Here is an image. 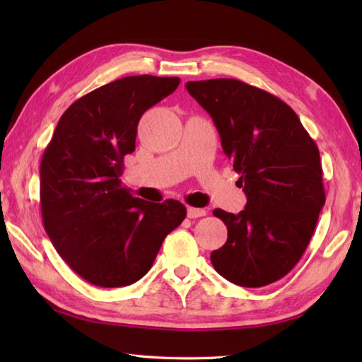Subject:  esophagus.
<instances>
[{
    "label": "esophagus",
    "instance_id": "1",
    "mask_svg": "<svg viewBox=\"0 0 362 362\" xmlns=\"http://www.w3.org/2000/svg\"><path fill=\"white\" fill-rule=\"evenodd\" d=\"M187 214H188V218L194 219V218H202V216H205L206 211H205L204 209H194V206H188Z\"/></svg>",
    "mask_w": 362,
    "mask_h": 362
}]
</instances>
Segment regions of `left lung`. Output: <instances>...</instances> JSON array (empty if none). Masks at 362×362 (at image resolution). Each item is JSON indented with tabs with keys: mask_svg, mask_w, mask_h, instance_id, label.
Wrapping results in <instances>:
<instances>
[{
	"mask_svg": "<svg viewBox=\"0 0 362 362\" xmlns=\"http://www.w3.org/2000/svg\"><path fill=\"white\" fill-rule=\"evenodd\" d=\"M209 112L247 197L238 214L216 209L227 241L211 252L219 275L244 288L283 279L308 247L325 204L316 143L281 99L236 79L187 82Z\"/></svg>",
	"mask_w": 362,
	"mask_h": 362,
	"instance_id": "obj_1",
	"label": "left lung"
}]
</instances>
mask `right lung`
Returning a JSON list of instances; mask_svg holds the SVG:
<instances>
[{
	"instance_id": "add662e5",
	"label": "right lung",
	"mask_w": 362,
	"mask_h": 362,
	"mask_svg": "<svg viewBox=\"0 0 362 362\" xmlns=\"http://www.w3.org/2000/svg\"><path fill=\"white\" fill-rule=\"evenodd\" d=\"M179 83L141 74L90 91L60 117L43 152V227L65 263L95 286L140 280L187 216L179 201H143L119 179L124 157L135 151L138 121Z\"/></svg>"
}]
</instances>
